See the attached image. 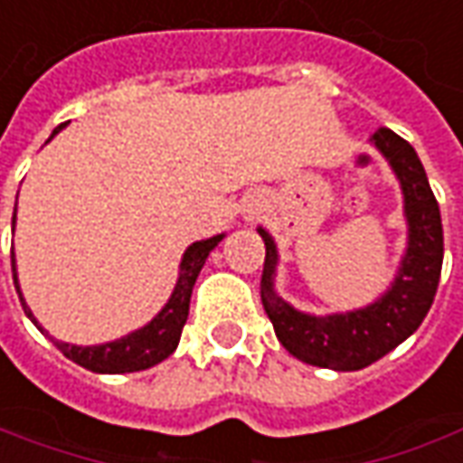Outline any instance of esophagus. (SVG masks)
Returning a JSON list of instances; mask_svg holds the SVG:
<instances>
[{
  "label": "esophagus",
  "mask_w": 463,
  "mask_h": 463,
  "mask_svg": "<svg viewBox=\"0 0 463 463\" xmlns=\"http://www.w3.org/2000/svg\"><path fill=\"white\" fill-rule=\"evenodd\" d=\"M260 210H263V200H256V197H253V200L243 207V215L250 220V218H256Z\"/></svg>",
  "instance_id": "obj_1"
}]
</instances>
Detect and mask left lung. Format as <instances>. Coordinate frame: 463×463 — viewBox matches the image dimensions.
<instances>
[{
  "label": "left lung",
  "instance_id": "8db88e82",
  "mask_svg": "<svg viewBox=\"0 0 463 463\" xmlns=\"http://www.w3.org/2000/svg\"><path fill=\"white\" fill-rule=\"evenodd\" d=\"M370 144L385 156L401 184L408 228L405 253L395 279L373 304L335 314H309L291 307L276 291V241L263 225H258V235L266 243L260 298L276 337L301 363L337 373L363 370L411 337L429 314L441 279V213L416 149L390 128H377Z\"/></svg>",
  "mask_w": 463,
  "mask_h": 463
}]
</instances>
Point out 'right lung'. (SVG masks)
I'll use <instances>...</instances> for the list:
<instances>
[{
    "label": "right lung",
    "mask_w": 463,
    "mask_h": 463,
    "mask_svg": "<svg viewBox=\"0 0 463 463\" xmlns=\"http://www.w3.org/2000/svg\"><path fill=\"white\" fill-rule=\"evenodd\" d=\"M60 128H65V124H60L52 137L60 134ZM50 137V139H52ZM47 139V141H50ZM14 222H17V205H14V215H12V231H14ZM225 238V232H218L213 238H205V241H194V243L184 250V256L179 260V276L177 284L172 288V297L166 298V304L162 309L156 311L152 322H146L139 329L128 332L124 337L113 339V342H103V345H88V347H80V345H71V342H60V339H52L47 335L45 329L40 326V322L34 319V314L27 307V301L22 297L20 279H17V260H14V250H12V279H14V288L20 294L22 309L24 314L33 319V324L45 332L47 337L55 342L58 347L68 360H73L75 364L86 367L90 373H100V375H124V373H139V370H149L154 364H159L162 360H166L172 352L177 350L179 337H182V326L187 322V314H190V297L192 288H194V281L205 266L210 250H215V245Z\"/></svg>",
    "instance_id": "right-lung-1"
}]
</instances>
